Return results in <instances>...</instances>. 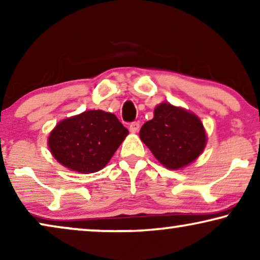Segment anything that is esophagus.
Here are the masks:
<instances>
[{"mask_svg":"<svg viewBox=\"0 0 260 260\" xmlns=\"http://www.w3.org/2000/svg\"><path fill=\"white\" fill-rule=\"evenodd\" d=\"M140 127H141L140 123H138V122H134V123L130 124L129 130H130V133L136 134V133H138V130H140Z\"/></svg>","mask_w":260,"mask_h":260,"instance_id":"esophagus-1","label":"esophagus"}]
</instances>
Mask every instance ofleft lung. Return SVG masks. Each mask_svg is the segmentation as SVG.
Masks as SVG:
<instances>
[{
	"label": "left lung",
	"mask_w": 260,
	"mask_h": 260,
	"mask_svg": "<svg viewBox=\"0 0 260 260\" xmlns=\"http://www.w3.org/2000/svg\"><path fill=\"white\" fill-rule=\"evenodd\" d=\"M140 137L161 165L174 170L195 161L207 143L200 118L169 103L156 106L154 118L141 127Z\"/></svg>",
	"instance_id": "obj_1"
}]
</instances>
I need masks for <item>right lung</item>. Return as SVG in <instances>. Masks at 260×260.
Segmentation results:
<instances>
[{
    "instance_id": "add662e5",
    "label": "right lung",
    "mask_w": 260,
    "mask_h": 260,
    "mask_svg": "<svg viewBox=\"0 0 260 260\" xmlns=\"http://www.w3.org/2000/svg\"><path fill=\"white\" fill-rule=\"evenodd\" d=\"M127 134L113 113L90 110L56 124L48 137V147L66 168L90 174L108 165Z\"/></svg>"
}]
</instances>
